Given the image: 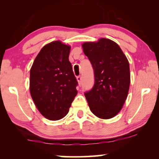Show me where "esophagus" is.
<instances>
[{"label":"esophagus","instance_id":"obj_1","mask_svg":"<svg viewBox=\"0 0 159 159\" xmlns=\"http://www.w3.org/2000/svg\"><path fill=\"white\" fill-rule=\"evenodd\" d=\"M77 80L78 82H79V84H81V83H82V78L81 76H78V77H77Z\"/></svg>","mask_w":159,"mask_h":159}]
</instances>
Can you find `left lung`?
<instances>
[{
  "label": "left lung",
  "mask_w": 159,
  "mask_h": 159,
  "mask_svg": "<svg viewBox=\"0 0 159 159\" xmlns=\"http://www.w3.org/2000/svg\"><path fill=\"white\" fill-rule=\"evenodd\" d=\"M82 48L94 71V85L84 93L89 107L99 118H112L127 99L130 83L129 61L120 47L109 39L84 43Z\"/></svg>",
  "instance_id": "1"
}]
</instances>
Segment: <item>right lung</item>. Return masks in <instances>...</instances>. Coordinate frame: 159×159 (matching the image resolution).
<instances>
[{"mask_svg": "<svg viewBox=\"0 0 159 159\" xmlns=\"http://www.w3.org/2000/svg\"><path fill=\"white\" fill-rule=\"evenodd\" d=\"M70 46L61 41L45 45L30 69V90L40 114L58 120L68 114L78 82L69 61Z\"/></svg>", "mask_w": 159, "mask_h": 159, "instance_id": "right-lung-1", "label": "right lung"}]
</instances>
